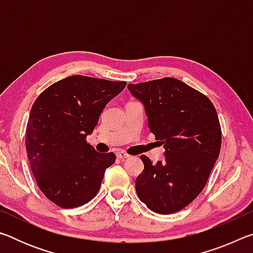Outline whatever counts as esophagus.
I'll return each mask as SVG.
<instances>
[{
  "label": "esophagus",
  "mask_w": 253,
  "mask_h": 253,
  "mask_svg": "<svg viewBox=\"0 0 253 253\" xmlns=\"http://www.w3.org/2000/svg\"><path fill=\"white\" fill-rule=\"evenodd\" d=\"M116 156H117L118 160H122V161L126 160V158L129 157V155H128V154H126L125 152H123V151H119V152H117Z\"/></svg>",
  "instance_id": "34e87169"
}]
</instances>
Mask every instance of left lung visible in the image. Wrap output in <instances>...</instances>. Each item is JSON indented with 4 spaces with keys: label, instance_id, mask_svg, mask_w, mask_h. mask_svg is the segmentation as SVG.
<instances>
[{
    "label": "left lung",
    "instance_id": "obj_1",
    "mask_svg": "<svg viewBox=\"0 0 253 253\" xmlns=\"http://www.w3.org/2000/svg\"><path fill=\"white\" fill-rule=\"evenodd\" d=\"M128 89L143 102L149 129L165 148V161L154 165L140 156L144 169L136 178L137 195L154 212H177L202 192L219 157L216 110L202 92L175 78L129 84Z\"/></svg>",
    "mask_w": 253,
    "mask_h": 253
}]
</instances>
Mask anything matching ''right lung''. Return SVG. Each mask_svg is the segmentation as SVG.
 <instances>
[{
	"mask_svg": "<svg viewBox=\"0 0 253 253\" xmlns=\"http://www.w3.org/2000/svg\"><path fill=\"white\" fill-rule=\"evenodd\" d=\"M126 84L70 76L51 84L33 102L25 131L30 168L42 193L58 207H81L99 191L116 156L97 152L85 138Z\"/></svg>",
	"mask_w": 253,
	"mask_h": 253,
	"instance_id": "obj_1",
	"label": "right lung"
}]
</instances>
